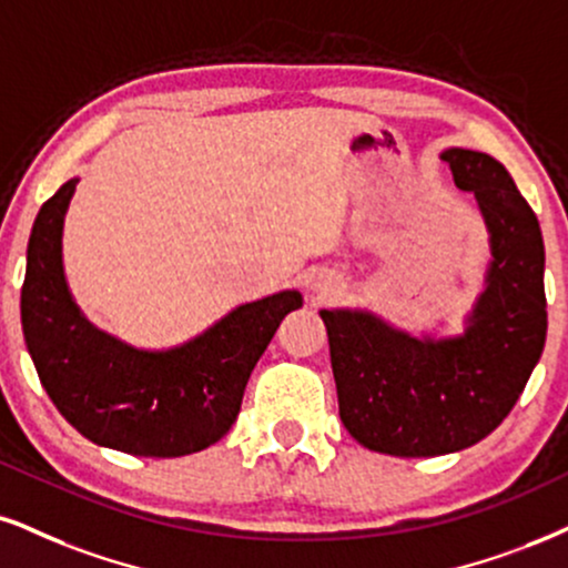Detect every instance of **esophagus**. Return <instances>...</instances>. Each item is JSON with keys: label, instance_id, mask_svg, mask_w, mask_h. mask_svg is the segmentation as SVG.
I'll use <instances>...</instances> for the list:
<instances>
[{"label": "esophagus", "instance_id": "1", "mask_svg": "<svg viewBox=\"0 0 568 568\" xmlns=\"http://www.w3.org/2000/svg\"><path fill=\"white\" fill-rule=\"evenodd\" d=\"M313 290H316L318 297H328V295H334V292H337V290H334V284L328 282V278H318V282L313 284Z\"/></svg>", "mask_w": 568, "mask_h": 568}]
</instances>
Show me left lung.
I'll return each mask as SVG.
<instances>
[{
    "label": "left lung",
    "instance_id": "obj_1",
    "mask_svg": "<svg viewBox=\"0 0 568 568\" xmlns=\"http://www.w3.org/2000/svg\"><path fill=\"white\" fill-rule=\"evenodd\" d=\"M455 186L479 202L493 263L464 337L418 339L361 311H321L339 418L363 447L426 458L477 445L527 387L548 332L535 210L498 160L447 150Z\"/></svg>",
    "mask_w": 568,
    "mask_h": 568
}]
</instances>
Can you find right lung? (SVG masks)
Returning a JSON list of instances; mask_svg holds the SVG:
<instances>
[{"label":"right lung","instance_id":"obj_1","mask_svg":"<svg viewBox=\"0 0 568 568\" xmlns=\"http://www.w3.org/2000/svg\"><path fill=\"white\" fill-rule=\"evenodd\" d=\"M79 179L41 205L28 240L20 321L41 387L91 443L179 458L219 443L236 422L247 379L297 290L240 305L186 345L150 353L81 316L62 273V221Z\"/></svg>","mask_w":568,"mask_h":568}]
</instances>
